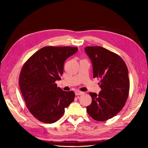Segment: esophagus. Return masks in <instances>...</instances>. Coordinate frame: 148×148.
<instances>
[{"mask_svg": "<svg viewBox=\"0 0 148 148\" xmlns=\"http://www.w3.org/2000/svg\"><path fill=\"white\" fill-rule=\"evenodd\" d=\"M75 94H76V95H83V94H84L83 92H81V91H79V90H77L75 92Z\"/></svg>", "mask_w": 148, "mask_h": 148, "instance_id": "34e87169", "label": "esophagus"}]
</instances>
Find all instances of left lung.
<instances>
[{"label":"left lung","mask_w":148,"mask_h":148,"mask_svg":"<svg viewBox=\"0 0 148 148\" xmlns=\"http://www.w3.org/2000/svg\"><path fill=\"white\" fill-rule=\"evenodd\" d=\"M84 49L92 62L93 78L100 79L101 88L98 95L90 93L92 102L86 111L95 120L104 121L125 105L130 89L128 69L118 55L101 46H87Z\"/></svg>","instance_id":"8db88e82"}]
</instances>
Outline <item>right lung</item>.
<instances>
[{"instance_id": "obj_1", "label": "right lung", "mask_w": 148, "mask_h": 148, "mask_svg": "<svg viewBox=\"0 0 148 148\" xmlns=\"http://www.w3.org/2000/svg\"><path fill=\"white\" fill-rule=\"evenodd\" d=\"M77 51L76 47L45 46L23 65L19 85L27 109L39 121L56 122L74 101L73 91H63L55 81L61 79L65 60Z\"/></svg>"}]
</instances>
